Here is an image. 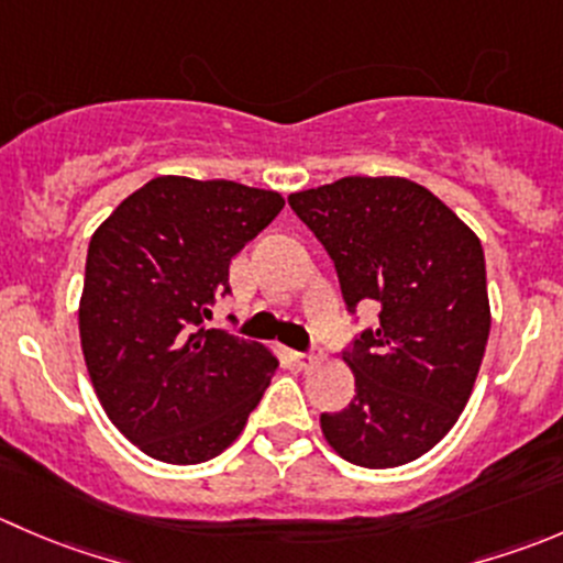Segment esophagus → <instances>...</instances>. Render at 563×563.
Returning <instances> with one entry per match:
<instances>
[{"label": "esophagus", "mask_w": 563, "mask_h": 563, "mask_svg": "<svg viewBox=\"0 0 563 563\" xmlns=\"http://www.w3.org/2000/svg\"><path fill=\"white\" fill-rule=\"evenodd\" d=\"M294 354V360H297V365H302V368H308V365H313L316 360V354L313 352H291Z\"/></svg>", "instance_id": "1"}]
</instances>
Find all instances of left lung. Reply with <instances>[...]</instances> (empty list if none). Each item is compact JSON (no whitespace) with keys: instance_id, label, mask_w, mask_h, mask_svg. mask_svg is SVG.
I'll return each instance as SVG.
<instances>
[{"instance_id":"obj_1","label":"left lung","mask_w":563,"mask_h":563,"mask_svg":"<svg viewBox=\"0 0 563 563\" xmlns=\"http://www.w3.org/2000/svg\"><path fill=\"white\" fill-rule=\"evenodd\" d=\"M288 206L335 264L349 313L379 305V324L343 349L354 398L321 412V432L352 465H407L451 432L476 385L489 338L482 242L407 178L349 176Z\"/></svg>"}]
</instances>
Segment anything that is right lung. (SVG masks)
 Returning <instances> with one entry per match:
<instances>
[{"instance_id":"right-lung-1","label":"right lung","mask_w":563,"mask_h":563,"mask_svg":"<svg viewBox=\"0 0 563 563\" xmlns=\"http://www.w3.org/2000/svg\"><path fill=\"white\" fill-rule=\"evenodd\" d=\"M283 206L269 189L159 176L92 233L81 352L109 420L154 460H214L269 387L277 360L206 319L231 294L233 255Z\"/></svg>"}]
</instances>
